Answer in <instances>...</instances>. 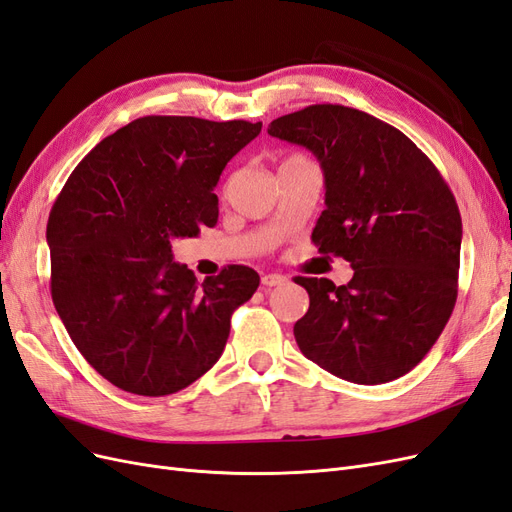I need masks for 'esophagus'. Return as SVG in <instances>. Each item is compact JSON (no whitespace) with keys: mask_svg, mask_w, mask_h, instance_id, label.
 <instances>
[{"mask_svg":"<svg viewBox=\"0 0 512 512\" xmlns=\"http://www.w3.org/2000/svg\"><path fill=\"white\" fill-rule=\"evenodd\" d=\"M286 282H288V277L280 275V273H265V275H262V286H267V288L284 286Z\"/></svg>","mask_w":512,"mask_h":512,"instance_id":"esophagus-1","label":"esophagus"}]
</instances>
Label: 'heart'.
Wrapping results in <instances>:
<instances>
[{"instance_id": "obj_1", "label": "heart", "mask_w": 512, "mask_h": 512, "mask_svg": "<svg viewBox=\"0 0 512 512\" xmlns=\"http://www.w3.org/2000/svg\"><path fill=\"white\" fill-rule=\"evenodd\" d=\"M294 160H305V158H301V156H290V158H286L284 162H294ZM284 162H282V164H284Z\"/></svg>"}]
</instances>
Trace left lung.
I'll return each instance as SVG.
<instances>
[{
	"label": "left lung",
	"instance_id": "obj_1",
	"mask_svg": "<svg viewBox=\"0 0 512 512\" xmlns=\"http://www.w3.org/2000/svg\"><path fill=\"white\" fill-rule=\"evenodd\" d=\"M314 153L324 173L318 252L352 280L297 277L309 294L294 339L309 361L356 384L408 374L436 344L457 301L461 215L438 168L410 138L342 104H312L267 130Z\"/></svg>",
	"mask_w": 512,
	"mask_h": 512
}]
</instances>
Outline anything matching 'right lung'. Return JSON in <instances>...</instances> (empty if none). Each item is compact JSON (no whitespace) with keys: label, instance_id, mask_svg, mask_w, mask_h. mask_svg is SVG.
I'll list each match as a JSON object with an SVG mask.
<instances>
[{"label":"right lung","instance_id":"add662e5","mask_svg":"<svg viewBox=\"0 0 512 512\" xmlns=\"http://www.w3.org/2000/svg\"><path fill=\"white\" fill-rule=\"evenodd\" d=\"M262 123L149 115L72 170L46 224L51 297L74 346L117 389L162 397L218 363L230 316L260 277L224 267L198 284L170 241L218 222L222 170Z\"/></svg>","mask_w":512,"mask_h":512}]
</instances>
